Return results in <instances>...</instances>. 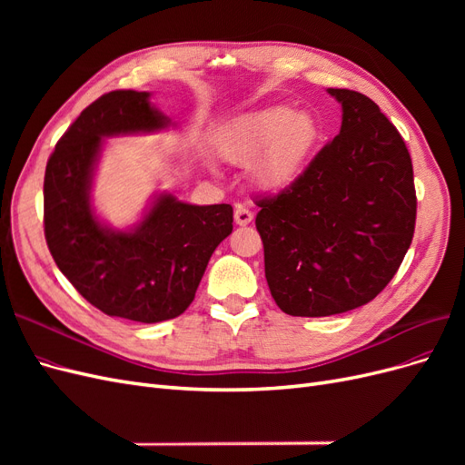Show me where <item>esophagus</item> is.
Instances as JSON below:
<instances>
[{
    "label": "esophagus",
    "mask_w": 465,
    "mask_h": 465,
    "mask_svg": "<svg viewBox=\"0 0 465 465\" xmlns=\"http://www.w3.org/2000/svg\"><path fill=\"white\" fill-rule=\"evenodd\" d=\"M252 221H254V215H252V211H248L244 207H236V211H234V223L238 224V227H246V224H250Z\"/></svg>",
    "instance_id": "1"
}]
</instances>
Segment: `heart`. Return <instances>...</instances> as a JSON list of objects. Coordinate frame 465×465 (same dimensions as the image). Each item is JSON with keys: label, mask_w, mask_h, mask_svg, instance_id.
<instances>
[{"label": "heart", "mask_w": 465, "mask_h": 465, "mask_svg": "<svg viewBox=\"0 0 465 465\" xmlns=\"http://www.w3.org/2000/svg\"><path fill=\"white\" fill-rule=\"evenodd\" d=\"M322 139V124L312 112L279 104L238 118L223 135L221 153L231 164H256L260 188L279 193L304 176Z\"/></svg>", "instance_id": "obj_1"}]
</instances>
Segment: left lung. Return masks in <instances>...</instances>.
Returning <instances> with one entry per match:
<instances>
[{"mask_svg":"<svg viewBox=\"0 0 465 465\" xmlns=\"http://www.w3.org/2000/svg\"><path fill=\"white\" fill-rule=\"evenodd\" d=\"M341 130L277 198L258 202L265 279L285 314L322 318L371 302L413 241V164L369 96L328 89Z\"/></svg>","mask_w":465,"mask_h":465,"instance_id":"1","label":"left lung"}]
</instances>
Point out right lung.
Wrapping results in <instances>:
<instances>
[{"instance_id":"right-lung-1","label":"right lung","mask_w":465,"mask_h":465,"mask_svg":"<svg viewBox=\"0 0 465 465\" xmlns=\"http://www.w3.org/2000/svg\"><path fill=\"white\" fill-rule=\"evenodd\" d=\"M174 128L147 91H112L81 112L55 145L45 174L50 254L81 297L108 316L157 323L192 304L211 254L232 232V207L193 205L153 193L137 223L98 217L93 184L104 139Z\"/></svg>"}]
</instances>
